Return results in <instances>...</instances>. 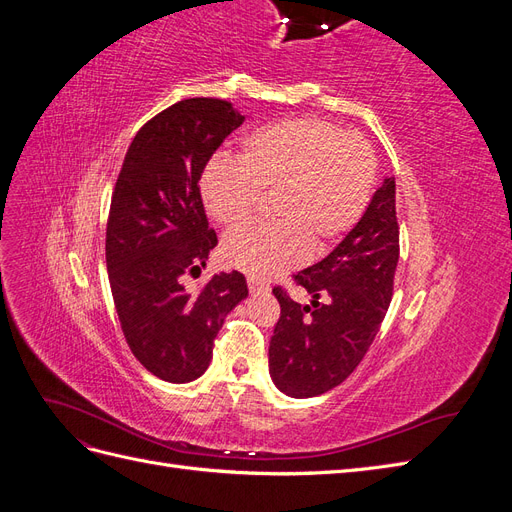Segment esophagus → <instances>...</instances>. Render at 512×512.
Returning <instances> with one entry per match:
<instances>
[{
    "label": "esophagus",
    "instance_id": "esophagus-1",
    "mask_svg": "<svg viewBox=\"0 0 512 512\" xmlns=\"http://www.w3.org/2000/svg\"><path fill=\"white\" fill-rule=\"evenodd\" d=\"M247 286H250V292H254V294L269 292V284L260 282V280H254V277H250V280H247Z\"/></svg>",
    "mask_w": 512,
    "mask_h": 512
}]
</instances>
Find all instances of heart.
Wrapping results in <instances>:
<instances>
[{
	"label": "heart",
	"mask_w": 512,
	"mask_h": 512,
	"mask_svg": "<svg viewBox=\"0 0 512 512\" xmlns=\"http://www.w3.org/2000/svg\"><path fill=\"white\" fill-rule=\"evenodd\" d=\"M239 164H213L203 177L211 218L239 228L260 198H273L271 228L228 235L222 258L254 280H271L327 250L356 226L369 205L376 158L365 138L316 117L286 119L245 136Z\"/></svg>",
	"instance_id": "obj_1"
}]
</instances>
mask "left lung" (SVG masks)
<instances>
[{
	"instance_id": "obj_1",
	"label": "left lung",
	"mask_w": 512,
	"mask_h": 512,
	"mask_svg": "<svg viewBox=\"0 0 512 512\" xmlns=\"http://www.w3.org/2000/svg\"><path fill=\"white\" fill-rule=\"evenodd\" d=\"M399 260L395 179L371 196L363 218L335 250L294 275L312 301L273 288L282 314L269 344V374L288 397H316L363 361L393 297Z\"/></svg>"
}]
</instances>
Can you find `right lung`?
I'll return each instance as SVG.
<instances>
[{"label": "right lung", "mask_w": 512, "mask_h": 512, "mask_svg": "<svg viewBox=\"0 0 512 512\" xmlns=\"http://www.w3.org/2000/svg\"><path fill=\"white\" fill-rule=\"evenodd\" d=\"M243 119L226 100H181L138 130L117 177L106 226L113 301L132 354L166 382L205 374L224 318L247 297L239 271L215 273L196 294L181 284L218 245L198 181Z\"/></svg>", "instance_id": "obj_1"}]
</instances>
